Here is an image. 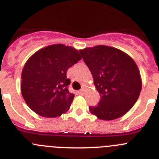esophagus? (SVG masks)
<instances>
[{"label": "esophagus", "instance_id": "34e87169", "mask_svg": "<svg viewBox=\"0 0 159 159\" xmlns=\"http://www.w3.org/2000/svg\"><path fill=\"white\" fill-rule=\"evenodd\" d=\"M79 94L81 95H83L84 94V88H82V89H80V91H79Z\"/></svg>", "mask_w": 159, "mask_h": 159}]
</instances>
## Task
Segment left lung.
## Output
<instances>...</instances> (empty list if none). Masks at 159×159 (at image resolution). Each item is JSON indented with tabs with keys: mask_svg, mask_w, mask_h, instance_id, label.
<instances>
[{
	"mask_svg": "<svg viewBox=\"0 0 159 159\" xmlns=\"http://www.w3.org/2000/svg\"><path fill=\"white\" fill-rule=\"evenodd\" d=\"M93 76L100 100L89 111L98 119L113 120L127 113L139 99L142 79L134 60L113 47L97 45L80 50Z\"/></svg>",
	"mask_w": 159,
	"mask_h": 159,
	"instance_id": "1",
	"label": "left lung"
}]
</instances>
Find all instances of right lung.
Masks as SVG:
<instances>
[{
	"mask_svg": "<svg viewBox=\"0 0 159 159\" xmlns=\"http://www.w3.org/2000/svg\"><path fill=\"white\" fill-rule=\"evenodd\" d=\"M81 60L78 50L61 43L38 50L25 63L20 91L28 106L43 117H59L68 111L75 95L67 86V69Z\"/></svg>",
	"mask_w": 159,
	"mask_h": 159,
	"instance_id": "right-lung-1",
	"label": "right lung"
}]
</instances>
